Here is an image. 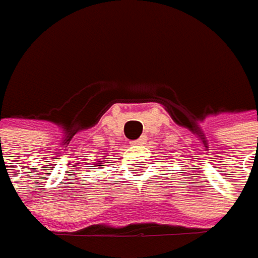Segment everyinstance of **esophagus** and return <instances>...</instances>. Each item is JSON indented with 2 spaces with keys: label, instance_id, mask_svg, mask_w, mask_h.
<instances>
[{
  "label": "esophagus",
  "instance_id": "34e87169",
  "mask_svg": "<svg viewBox=\"0 0 258 258\" xmlns=\"http://www.w3.org/2000/svg\"><path fill=\"white\" fill-rule=\"evenodd\" d=\"M144 143H146V137H141L139 140L131 141V146H141V144H144Z\"/></svg>",
  "mask_w": 258,
  "mask_h": 258
}]
</instances>
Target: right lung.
Instances as JSON below:
<instances>
[{
  "label": "right lung",
  "mask_w": 258,
  "mask_h": 258,
  "mask_svg": "<svg viewBox=\"0 0 258 258\" xmlns=\"http://www.w3.org/2000/svg\"><path fill=\"white\" fill-rule=\"evenodd\" d=\"M102 163H96V166H101ZM92 167H95V166H92Z\"/></svg>",
  "instance_id": "right-lung-1"
}]
</instances>
